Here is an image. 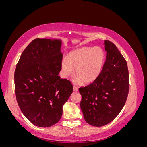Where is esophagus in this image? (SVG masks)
Segmentation results:
<instances>
[{
    "mask_svg": "<svg viewBox=\"0 0 147 147\" xmlns=\"http://www.w3.org/2000/svg\"><path fill=\"white\" fill-rule=\"evenodd\" d=\"M74 91H75V92L78 91V88L77 87V86H74Z\"/></svg>",
    "mask_w": 147,
    "mask_h": 147,
    "instance_id": "34e87169",
    "label": "esophagus"
}]
</instances>
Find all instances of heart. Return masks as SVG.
<instances>
[{
    "mask_svg": "<svg viewBox=\"0 0 147 147\" xmlns=\"http://www.w3.org/2000/svg\"><path fill=\"white\" fill-rule=\"evenodd\" d=\"M105 62V54L99 47H84L70 51L68 57L62 60L61 69L64 78H67L74 72L77 76V83H90L98 78Z\"/></svg>",
    "mask_w": 147,
    "mask_h": 147,
    "instance_id": "heart-1",
    "label": "heart"
}]
</instances>
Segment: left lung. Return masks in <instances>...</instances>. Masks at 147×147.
<instances>
[{
	"mask_svg": "<svg viewBox=\"0 0 147 147\" xmlns=\"http://www.w3.org/2000/svg\"><path fill=\"white\" fill-rule=\"evenodd\" d=\"M106 60L96 80L79 88L80 107L84 120L90 125H106L117 117L126 103L129 89L126 61L116 45L104 41Z\"/></svg>",
	"mask_w": 147,
	"mask_h": 147,
	"instance_id": "obj_1",
	"label": "left lung"
}]
</instances>
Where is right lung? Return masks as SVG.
I'll return each instance as SVG.
<instances>
[{"label": "right lung", "instance_id": "obj_1", "mask_svg": "<svg viewBox=\"0 0 147 147\" xmlns=\"http://www.w3.org/2000/svg\"><path fill=\"white\" fill-rule=\"evenodd\" d=\"M59 39L36 38L25 48L15 71L16 98L24 116L34 125L48 127L59 121L63 106L73 91L61 79L63 54Z\"/></svg>", "mask_w": 147, "mask_h": 147}]
</instances>
